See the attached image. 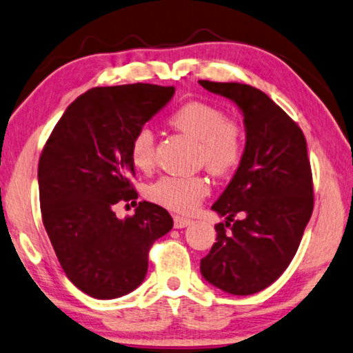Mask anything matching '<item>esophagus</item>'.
<instances>
[{
	"label": "esophagus",
	"mask_w": 353,
	"mask_h": 353,
	"mask_svg": "<svg viewBox=\"0 0 353 353\" xmlns=\"http://www.w3.org/2000/svg\"><path fill=\"white\" fill-rule=\"evenodd\" d=\"M192 223V220L190 219H183V216H175L173 219V226H175L176 230H181V228H186V226H190Z\"/></svg>",
	"instance_id": "esophagus-1"
}]
</instances>
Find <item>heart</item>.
Wrapping results in <instances>:
<instances>
[{
	"label": "heart",
	"mask_w": 353,
	"mask_h": 353,
	"mask_svg": "<svg viewBox=\"0 0 353 353\" xmlns=\"http://www.w3.org/2000/svg\"><path fill=\"white\" fill-rule=\"evenodd\" d=\"M170 125L178 132L199 141V159L215 175L231 173L243 161L245 134L234 120L226 119L219 105L191 101L170 115ZM156 139L151 128L141 127L130 143V159L138 170L146 172L154 163ZM209 194V183L202 176H162L148 188L154 204L176 214H191Z\"/></svg>",
	"instance_id": "1"
}]
</instances>
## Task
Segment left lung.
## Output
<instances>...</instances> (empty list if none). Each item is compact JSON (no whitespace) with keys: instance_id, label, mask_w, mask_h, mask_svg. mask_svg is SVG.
<instances>
[{"instance_id":"8db88e82","label":"left lung","mask_w":353,"mask_h":353,"mask_svg":"<svg viewBox=\"0 0 353 353\" xmlns=\"http://www.w3.org/2000/svg\"><path fill=\"white\" fill-rule=\"evenodd\" d=\"M199 85L233 101L245 128L243 161L212 205L225 223L215 226L216 243L201 260V273L223 292L250 296L281 276L312 216L307 141L263 91L236 81L199 80Z\"/></svg>"}]
</instances>
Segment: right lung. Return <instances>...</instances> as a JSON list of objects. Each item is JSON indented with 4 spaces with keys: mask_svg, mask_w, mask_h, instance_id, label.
Wrapping results in <instances>:
<instances>
[{
    "mask_svg": "<svg viewBox=\"0 0 353 353\" xmlns=\"http://www.w3.org/2000/svg\"><path fill=\"white\" fill-rule=\"evenodd\" d=\"M173 94V86L149 83L86 91L65 109L41 152L43 225L67 276L94 299L134 291L146 278L149 248L173 226L152 202H139L125 220L112 209L138 197L130 185V143Z\"/></svg>",
    "mask_w": 353,
    "mask_h": 353,
    "instance_id": "add662e5",
    "label": "right lung"
}]
</instances>
